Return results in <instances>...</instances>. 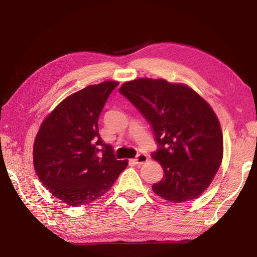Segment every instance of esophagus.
Listing matches in <instances>:
<instances>
[{
	"label": "esophagus",
	"instance_id": "34e87169",
	"mask_svg": "<svg viewBox=\"0 0 257 257\" xmlns=\"http://www.w3.org/2000/svg\"><path fill=\"white\" fill-rule=\"evenodd\" d=\"M134 161L136 164H144V163H146L148 161V155L144 154V153H139L134 159Z\"/></svg>",
	"mask_w": 257,
	"mask_h": 257
}]
</instances>
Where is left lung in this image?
Returning a JSON list of instances; mask_svg holds the SVG:
<instances>
[{
  "mask_svg": "<svg viewBox=\"0 0 257 257\" xmlns=\"http://www.w3.org/2000/svg\"><path fill=\"white\" fill-rule=\"evenodd\" d=\"M119 92L149 122L159 145L151 157L164 177L153 192L170 203L199 197L223 159V134L211 106L189 85L165 79L126 81Z\"/></svg>",
  "mask_w": 257,
  "mask_h": 257,
  "instance_id": "obj_1",
  "label": "left lung"
}]
</instances>
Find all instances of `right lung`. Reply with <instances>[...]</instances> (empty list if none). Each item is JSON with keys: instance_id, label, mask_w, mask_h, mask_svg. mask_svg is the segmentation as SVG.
I'll list each match as a JSON object with an SVG mask.
<instances>
[{"instance_id": "add662e5", "label": "right lung", "mask_w": 257, "mask_h": 257, "mask_svg": "<svg viewBox=\"0 0 257 257\" xmlns=\"http://www.w3.org/2000/svg\"><path fill=\"white\" fill-rule=\"evenodd\" d=\"M119 84L104 81L67 96L45 118L33 146L35 172L66 205H88L111 189L127 166L98 134V116Z\"/></svg>"}]
</instances>
